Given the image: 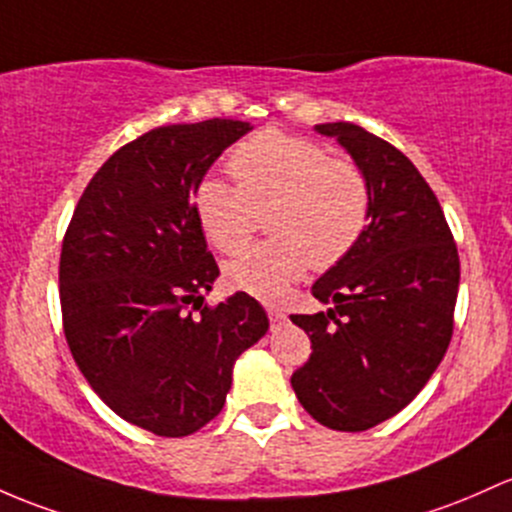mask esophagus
<instances>
[{
    "label": "esophagus",
    "mask_w": 512,
    "mask_h": 512,
    "mask_svg": "<svg viewBox=\"0 0 512 512\" xmlns=\"http://www.w3.org/2000/svg\"><path fill=\"white\" fill-rule=\"evenodd\" d=\"M267 313H269V320H272L274 325H282L284 320H286V313L282 311V308H274V306H269V308H267Z\"/></svg>",
    "instance_id": "34e87169"
}]
</instances>
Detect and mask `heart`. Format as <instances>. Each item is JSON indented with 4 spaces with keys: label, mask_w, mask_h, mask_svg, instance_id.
<instances>
[{
    "label": "heart",
    "mask_w": 512,
    "mask_h": 512,
    "mask_svg": "<svg viewBox=\"0 0 512 512\" xmlns=\"http://www.w3.org/2000/svg\"><path fill=\"white\" fill-rule=\"evenodd\" d=\"M228 172L235 187L216 177L196 184L192 211L204 238L233 252L250 235L252 209L273 204L272 238L247 245L226 265V282L257 299H279L313 262L338 265L369 226L367 179L316 140L267 128L228 155Z\"/></svg>",
    "instance_id": "b5f03b06"
}]
</instances>
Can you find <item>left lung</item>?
Segmentation results:
<instances>
[{"label":"left lung","instance_id":"1","mask_svg":"<svg viewBox=\"0 0 512 512\" xmlns=\"http://www.w3.org/2000/svg\"><path fill=\"white\" fill-rule=\"evenodd\" d=\"M367 179L369 226L355 250L313 284L316 316H291L311 357L291 376L320 425L362 432L408 406L452 338L459 255L423 174L401 150L355 123H318Z\"/></svg>","mask_w":512,"mask_h":512}]
</instances>
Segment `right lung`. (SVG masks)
Listing matches in <instances>:
<instances>
[{"mask_svg": "<svg viewBox=\"0 0 512 512\" xmlns=\"http://www.w3.org/2000/svg\"><path fill=\"white\" fill-rule=\"evenodd\" d=\"M247 131V121L211 119L123 145L65 233L60 306L72 357L111 411L153 435H192L216 418L235 359L269 330L245 291L204 306L218 265L192 211L196 184Z\"/></svg>", "mask_w": 512, "mask_h": 512, "instance_id": "add662e5", "label": "right lung"}]
</instances>
